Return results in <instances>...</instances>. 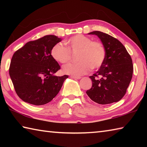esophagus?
Instances as JSON below:
<instances>
[{
  "mask_svg": "<svg viewBox=\"0 0 147 147\" xmlns=\"http://www.w3.org/2000/svg\"><path fill=\"white\" fill-rule=\"evenodd\" d=\"M71 77L72 78L74 79H80L81 77L80 76H71Z\"/></svg>",
  "mask_w": 147,
  "mask_h": 147,
  "instance_id": "esophagus-1",
  "label": "esophagus"
}]
</instances>
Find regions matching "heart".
Listing matches in <instances>:
<instances>
[{
  "instance_id": "obj_1",
  "label": "heart",
  "mask_w": 147,
  "mask_h": 147,
  "mask_svg": "<svg viewBox=\"0 0 147 147\" xmlns=\"http://www.w3.org/2000/svg\"><path fill=\"white\" fill-rule=\"evenodd\" d=\"M68 49L60 43L51 49V56L56 61L66 64L71 59V52L78 51L76 63L67 65L63 67L65 73L80 76L88 73L92 68H100L106 58V50L102 44L82 34H77L65 41Z\"/></svg>"
}]
</instances>
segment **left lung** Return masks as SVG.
<instances>
[{
  "instance_id": "1",
  "label": "left lung",
  "mask_w": 147,
  "mask_h": 147,
  "mask_svg": "<svg viewBox=\"0 0 147 147\" xmlns=\"http://www.w3.org/2000/svg\"><path fill=\"white\" fill-rule=\"evenodd\" d=\"M88 34L100 38L106 50V58L99 70L89 76L93 84L86 93L99 104L116 102L126 94L132 78V59L118 39L100 31Z\"/></svg>"
}]
</instances>
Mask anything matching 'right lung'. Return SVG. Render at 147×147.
I'll use <instances>...</instances> for the list:
<instances>
[{
  "label": "right lung",
  "mask_w": 147,
  "mask_h": 147,
  "mask_svg": "<svg viewBox=\"0 0 147 147\" xmlns=\"http://www.w3.org/2000/svg\"><path fill=\"white\" fill-rule=\"evenodd\" d=\"M61 41L60 38L47 35L15 52L9 73L16 93L25 102L36 106L49 103L68 78L54 76L60 66L52 57L51 49Z\"/></svg>",
  "instance_id": "obj_1"
}]
</instances>
